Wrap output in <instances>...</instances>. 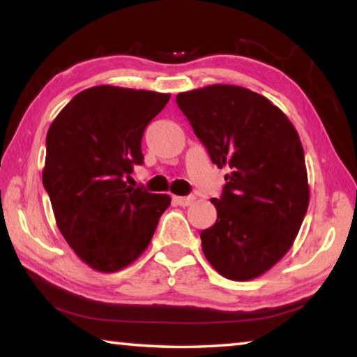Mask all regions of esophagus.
<instances>
[{"label": "esophagus", "mask_w": 357, "mask_h": 357, "mask_svg": "<svg viewBox=\"0 0 357 357\" xmlns=\"http://www.w3.org/2000/svg\"><path fill=\"white\" fill-rule=\"evenodd\" d=\"M173 202L179 204V206H189V204L193 202V197H173Z\"/></svg>", "instance_id": "34e87169"}]
</instances>
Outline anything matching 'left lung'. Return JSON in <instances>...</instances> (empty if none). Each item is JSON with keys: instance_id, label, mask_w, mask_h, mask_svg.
<instances>
[{"instance_id": "obj_1", "label": "left lung", "mask_w": 357, "mask_h": 357, "mask_svg": "<svg viewBox=\"0 0 357 357\" xmlns=\"http://www.w3.org/2000/svg\"><path fill=\"white\" fill-rule=\"evenodd\" d=\"M176 104L227 184L213 227L203 229L204 257L229 280L264 274L289 250L309 208L304 149L294 126L264 96L211 84L176 96Z\"/></svg>"}]
</instances>
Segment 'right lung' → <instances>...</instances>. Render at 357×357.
<instances>
[{
    "mask_svg": "<svg viewBox=\"0 0 357 357\" xmlns=\"http://www.w3.org/2000/svg\"><path fill=\"white\" fill-rule=\"evenodd\" d=\"M170 94L100 84L78 93L47 132L42 183L59 231L99 273L142 255L172 198L128 185L146 126Z\"/></svg>",
    "mask_w": 357,
    "mask_h": 357,
    "instance_id": "right-lung-1",
    "label": "right lung"
}]
</instances>
